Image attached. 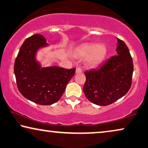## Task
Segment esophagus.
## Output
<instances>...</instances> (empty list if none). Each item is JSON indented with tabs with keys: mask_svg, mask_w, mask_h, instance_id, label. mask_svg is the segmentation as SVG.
<instances>
[{
	"mask_svg": "<svg viewBox=\"0 0 148 148\" xmlns=\"http://www.w3.org/2000/svg\"><path fill=\"white\" fill-rule=\"evenodd\" d=\"M82 73V69H81V68H77L76 69V73Z\"/></svg>",
	"mask_w": 148,
	"mask_h": 148,
	"instance_id": "esophagus-1",
	"label": "esophagus"
}]
</instances>
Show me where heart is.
I'll list each match as a JSON object with an SVG mask.
<instances>
[{
    "label": "heart",
    "mask_w": 148,
    "mask_h": 148,
    "mask_svg": "<svg viewBox=\"0 0 148 148\" xmlns=\"http://www.w3.org/2000/svg\"><path fill=\"white\" fill-rule=\"evenodd\" d=\"M75 55L79 58H85L90 67H95L104 59L107 54V48L103 44L83 43L75 50Z\"/></svg>",
    "instance_id": "obj_1"
}]
</instances>
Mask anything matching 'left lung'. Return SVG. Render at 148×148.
<instances>
[{"mask_svg":"<svg viewBox=\"0 0 148 148\" xmlns=\"http://www.w3.org/2000/svg\"><path fill=\"white\" fill-rule=\"evenodd\" d=\"M117 55L99 68L87 71L83 92L89 101L101 106L113 103L132 86L134 65L127 45L117 38Z\"/></svg>","mask_w":148,"mask_h":148,"instance_id":"1","label":"left lung"}]
</instances>
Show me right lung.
<instances>
[{
	"label": "right lung",
	"mask_w": 148,
	"mask_h": 148,
	"mask_svg": "<svg viewBox=\"0 0 148 148\" xmlns=\"http://www.w3.org/2000/svg\"><path fill=\"white\" fill-rule=\"evenodd\" d=\"M48 45L45 38L39 34L27 38L21 47L14 65L18 91L27 99L42 106L58 101L76 69L57 66L42 67L36 55L38 49Z\"/></svg>",
	"instance_id": "right-lung-1"
}]
</instances>
